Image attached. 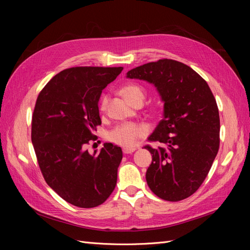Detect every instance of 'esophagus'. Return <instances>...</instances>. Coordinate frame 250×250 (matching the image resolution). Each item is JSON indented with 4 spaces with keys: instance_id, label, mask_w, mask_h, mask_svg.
<instances>
[{
    "instance_id": "obj_1",
    "label": "esophagus",
    "mask_w": 250,
    "mask_h": 250,
    "mask_svg": "<svg viewBox=\"0 0 250 250\" xmlns=\"http://www.w3.org/2000/svg\"><path fill=\"white\" fill-rule=\"evenodd\" d=\"M135 151V148L134 147H126V148H123V152L125 154H130L132 152H134Z\"/></svg>"
}]
</instances>
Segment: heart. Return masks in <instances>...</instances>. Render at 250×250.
<instances>
[{
  "label": "heart",
  "instance_id": "heart-1",
  "mask_svg": "<svg viewBox=\"0 0 250 250\" xmlns=\"http://www.w3.org/2000/svg\"><path fill=\"white\" fill-rule=\"evenodd\" d=\"M120 93L125 99L135 105L138 103H143L145 99L146 92L143 86L137 83H127L120 88ZM108 104V97L103 96L100 102V109L105 110ZM148 129L146 126L139 123H122L116 127H113L107 133V139L118 145L124 147H131L140 139L146 137Z\"/></svg>",
  "mask_w": 250,
  "mask_h": 250
}]
</instances>
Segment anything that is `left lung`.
Wrapping results in <instances>:
<instances>
[{
  "mask_svg": "<svg viewBox=\"0 0 250 250\" xmlns=\"http://www.w3.org/2000/svg\"><path fill=\"white\" fill-rule=\"evenodd\" d=\"M128 78L153 83L164 101V118L149 142L154 149L146 172L157 197L179 201L190 197L208 176L220 145V118L211 90L198 73L173 59H160L132 69Z\"/></svg>",
  "mask_w": 250,
  "mask_h": 250,
  "instance_id": "obj_1",
  "label": "left lung"
}]
</instances>
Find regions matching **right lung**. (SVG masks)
Segmentation results:
<instances>
[{
	"label": "right lung",
	"instance_id": "obj_1",
	"mask_svg": "<svg viewBox=\"0 0 250 250\" xmlns=\"http://www.w3.org/2000/svg\"><path fill=\"white\" fill-rule=\"evenodd\" d=\"M123 67L75 66L53 77L41 90L32 116L31 141L46 183L75 207L95 208L115 190L123 153L105 143L92 155L86 146L101 125L102 89Z\"/></svg>",
	"mask_w": 250,
	"mask_h": 250
}]
</instances>
